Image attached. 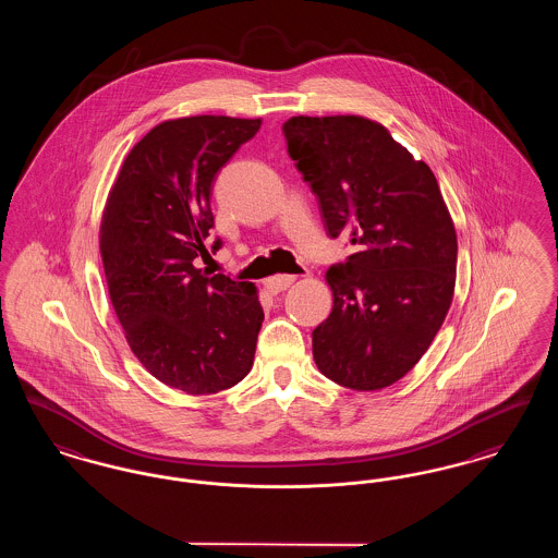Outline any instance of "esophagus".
I'll use <instances>...</instances> for the list:
<instances>
[{
	"instance_id": "esophagus-1",
	"label": "esophagus",
	"mask_w": 558,
	"mask_h": 558,
	"mask_svg": "<svg viewBox=\"0 0 558 558\" xmlns=\"http://www.w3.org/2000/svg\"><path fill=\"white\" fill-rule=\"evenodd\" d=\"M296 278L291 276V274H278V276H271V278H267L266 280V289L271 292V294H276V292L287 291L289 287H291L292 282H294Z\"/></svg>"
}]
</instances>
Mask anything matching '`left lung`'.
Segmentation results:
<instances>
[{
    "label": "left lung",
    "instance_id": "1",
    "mask_svg": "<svg viewBox=\"0 0 558 558\" xmlns=\"http://www.w3.org/2000/svg\"><path fill=\"white\" fill-rule=\"evenodd\" d=\"M289 155L332 239L355 253L326 271L332 312L312 332L319 372L376 391L414 368L448 316L458 240L439 184L389 130L360 114L291 117Z\"/></svg>",
    "mask_w": 558,
    "mask_h": 558
}]
</instances>
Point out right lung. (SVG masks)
<instances>
[{
  "label": "right lung",
  "instance_id": "obj_1",
  "mask_svg": "<svg viewBox=\"0 0 558 558\" xmlns=\"http://www.w3.org/2000/svg\"><path fill=\"white\" fill-rule=\"evenodd\" d=\"M259 128L262 119L223 114L162 121L123 160L102 213L108 294L133 355L190 396L230 389L253 366L257 289L209 278L194 259L209 257L213 180Z\"/></svg>",
  "mask_w": 558,
  "mask_h": 558
}]
</instances>
